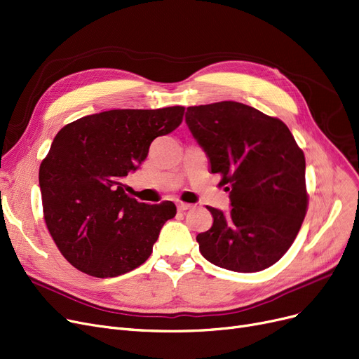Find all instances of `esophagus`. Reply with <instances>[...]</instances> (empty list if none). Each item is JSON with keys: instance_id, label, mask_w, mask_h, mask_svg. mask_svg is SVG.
I'll use <instances>...</instances> for the list:
<instances>
[{"instance_id": "obj_1", "label": "esophagus", "mask_w": 359, "mask_h": 359, "mask_svg": "<svg viewBox=\"0 0 359 359\" xmlns=\"http://www.w3.org/2000/svg\"><path fill=\"white\" fill-rule=\"evenodd\" d=\"M192 204H186V202H177V210L179 211H186V210H191Z\"/></svg>"}]
</instances>
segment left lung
Returning <instances> with one entry per match:
<instances>
[{
    "label": "left lung",
    "mask_w": 359,
    "mask_h": 359,
    "mask_svg": "<svg viewBox=\"0 0 359 359\" xmlns=\"http://www.w3.org/2000/svg\"><path fill=\"white\" fill-rule=\"evenodd\" d=\"M186 124L231 205L229 212L207 207L214 222L196 236L202 257L238 273L271 267L306 214L302 149L282 120L235 101L189 107Z\"/></svg>",
    "instance_id": "1"
}]
</instances>
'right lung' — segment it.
<instances>
[{"label": "right lung", "instance_id": "right-lung-1", "mask_svg": "<svg viewBox=\"0 0 359 359\" xmlns=\"http://www.w3.org/2000/svg\"><path fill=\"white\" fill-rule=\"evenodd\" d=\"M184 107L110 110L61 129L39 167L46 227L72 266L93 277L129 273L144 264L171 201L149 205L124 192L121 180L147 158L155 137L173 132Z\"/></svg>", "mask_w": 359, "mask_h": 359}]
</instances>
